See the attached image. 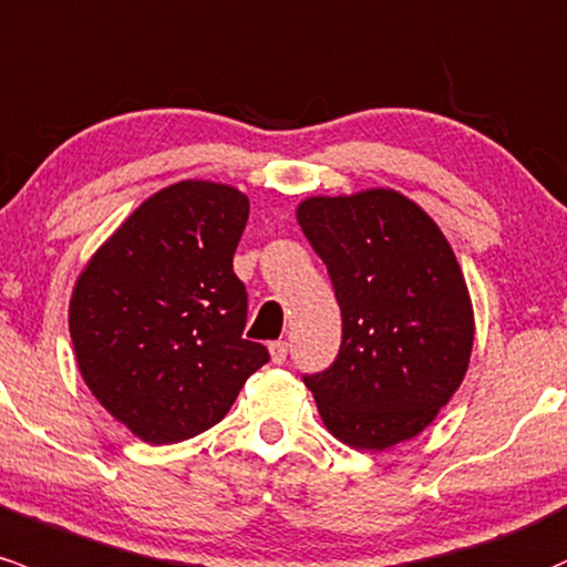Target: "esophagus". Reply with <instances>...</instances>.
I'll use <instances>...</instances> for the list:
<instances>
[{
	"instance_id": "obj_1",
	"label": "esophagus",
	"mask_w": 567,
	"mask_h": 567,
	"mask_svg": "<svg viewBox=\"0 0 567 567\" xmlns=\"http://www.w3.org/2000/svg\"><path fill=\"white\" fill-rule=\"evenodd\" d=\"M269 352H271V360H274V363H285V360H288V341H282V339H279V341H271V344H269Z\"/></svg>"
}]
</instances>
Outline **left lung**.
<instances>
[{
  "label": "left lung",
  "instance_id": "8db88e82",
  "mask_svg": "<svg viewBox=\"0 0 567 567\" xmlns=\"http://www.w3.org/2000/svg\"><path fill=\"white\" fill-rule=\"evenodd\" d=\"M296 217L341 307L333 365L303 377L322 422L354 450L414 439L455 395L474 350V307L450 241L390 188L303 198Z\"/></svg>",
  "mask_w": 567,
  "mask_h": 567
}]
</instances>
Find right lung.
<instances>
[{
    "instance_id": "add662e5",
    "label": "right lung",
    "mask_w": 567,
    "mask_h": 567,
    "mask_svg": "<svg viewBox=\"0 0 567 567\" xmlns=\"http://www.w3.org/2000/svg\"><path fill=\"white\" fill-rule=\"evenodd\" d=\"M241 190L183 179L153 193L93 252L70 301L85 384L147 444H177L228 414L269 350L241 339L247 290L234 252Z\"/></svg>"
}]
</instances>
